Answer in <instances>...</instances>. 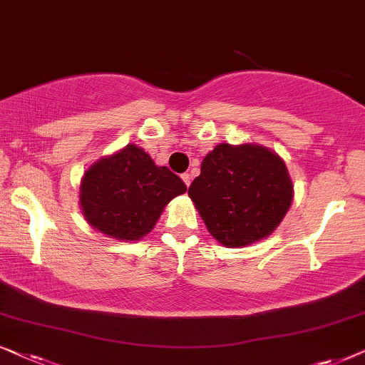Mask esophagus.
I'll use <instances>...</instances> for the list:
<instances>
[{"label":"esophagus","instance_id":"obj_1","mask_svg":"<svg viewBox=\"0 0 365 365\" xmlns=\"http://www.w3.org/2000/svg\"><path fill=\"white\" fill-rule=\"evenodd\" d=\"M182 180H183L185 185H187V187H190V182H192V177H190V173H183Z\"/></svg>","mask_w":365,"mask_h":365}]
</instances>
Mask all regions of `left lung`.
<instances>
[{
    "label": "left lung",
    "mask_w": 365,
    "mask_h": 365,
    "mask_svg": "<svg viewBox=\"0 0 365 365\" xmlns=\"http://www.w3.org/2000/svg\"><path fill=\"white\" fill-rule=\"evenodd\" d=\"M188 197L218 243L243 248L279 227L294 190L284 160L271 148L223 142L203 158Z\"/></svg>",
    "instance_id": "1"
}]
</instances>
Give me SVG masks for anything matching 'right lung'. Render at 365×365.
<instances>
[{
  "instance_id": "1",
  "label": "right lung",
  "mask_w": 365,
  "mask_h": 365,
  "mask_svg": "<svg viewBox=\"0 0 365 365\" xmlns=\"http://www.w3.org/2000/svg\"><path fill=\"white\" fill-rule=\"evenodd\" d=\"M185 192L180 177L129 143L87 168L81 178L79 205L97 232L119 241H138L152 232L170 200Z\"/></svg>"
}]
</instances>
